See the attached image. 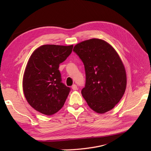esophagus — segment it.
I'll return each instance as SVG.
<instances>
[{"mask_svg":"<svg viewBox=\"0 0 151 151\" xmlns=\"http://www.w3.org/2000/svg\"><path fill=\"white\" fill-rule=\"evenodd\" d=\"M72 89L73 90H77V89H78V88H77V85H76V84H73L72 85Z\"/></svg>","mask_w":151,"mask_h":151,"instance_id":"obj_1","label":"esophagus"}]
</instances>
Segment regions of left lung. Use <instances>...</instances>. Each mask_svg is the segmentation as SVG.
<instances>
[{"label":"left lung","mask_w":151,"mask_h":151,"mask_svg":"<svg viewBox=\"0 0 151 151\" xmlns=\"http://www.w3.org/2000/svg\"><path fill=\"white\" fill-rule=\"evenodd\" d=\"M73 51L84 65L86 84L81 93L89 106L101 114L111 110L120 101L127 86L125 69L117 52L97 38L77 44Z\"/></svg>","instance_id":"1"}]
</instances>
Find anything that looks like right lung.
<instances>
[{"instance_id": "1", "label": "right lung", "mask_w": 151, "mask_h": 151, "mask_svg": "<svg viewBox=\"0 0 151 151\" xmlns=\"http://www.w3.org/2000/svg\"><path fill=\"white\" fill-rule=\"evenodd\" d=\"M73 45H45L36 49L27 63L22 88L27 101L46 115L62 108L70 88L62 83L59 65L72 53Z\"/></svg>"}]
</instances>
